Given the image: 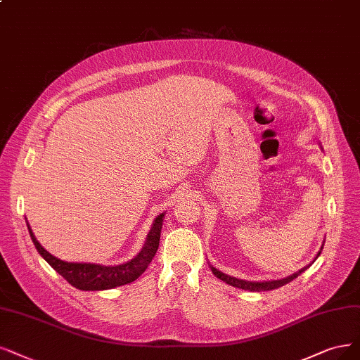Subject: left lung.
Listing matches in <instances>:
<instances>
[{
    "mask_svg": "<svg viewBox=\"0 0 360 360\" xmlns=\"http://www.w3.org/2000/svg\"><path fill=\"white\" fill-rule=\"evenodd\" d=\"M323 243H325V242H322V246H321V249H319V252H317V254H316L314 259L311 261V264H313V262H314V261L319 258V255H321V252H322V249H323ZM311 264L305 265V267H302L300 271H297V273H294V274H290V276H288V277H283V278H277V281H267V282H250V281H243V278H237V277H233V276L225 274V273H222L221 270L215 269L214 265H212V264L209 262L212 273H214V274H215L218 278H221L222 282H225V283L230 285V286L238 288V289L249 290V292H262V290H271V289H277V288H281V286H283V285H286V283H289V282L294 281V278H297V277H298V276H300L302 271L307 270Z\"/></svg>",
    "mask_w": 360,
    "mask_h": 360,
    "instance_id": "left-lung-1",
    "label": "left lung"
}]
</instances>
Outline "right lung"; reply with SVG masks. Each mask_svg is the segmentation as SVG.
Returning a JSON list of instances; mask_svg holds the SVG:
<instances>
[{
    "instance_id": "1",
    "label": "right lung",
    "mask_w": 360,
    "mask_h": 360,
    "mask_svg": "<svg viewBox=\"0 0 360 360\" xmlns=\"http://www.w3.org/2000/svg\"><path fill=\"white\" fill-rule=\"evenodd\" d=\"M163 218L165 212L155 217L153 227L146 236V240L141 249L139 254L131 258L127 262L118 264V265H102V264H90V262H68L62 261L51 254L39 245L37 237L34 236L30 222L28 225L30 236L34 242L35 249L38 254L41 255L51 269H55L66 282L71 283L74 288L79 290H105L112 289L117 286H123L127 283L135 282L136 278L146 270L150 262L153 261L155 252L158 249L160 243V233H162L163 227Z\"/></svg>"
}]
</instances>
